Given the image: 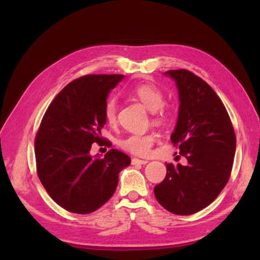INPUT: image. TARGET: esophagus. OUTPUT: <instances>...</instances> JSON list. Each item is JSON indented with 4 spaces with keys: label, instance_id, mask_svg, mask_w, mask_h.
<instances>
[{
    "label": "esophagus",
    "instance_id": "34e87169",
    "mask_svg": "<svg viewBox=\"0 0 260 260\" xmlns=\"http://www.w3.org/2000/svg\"><path fill=\"white\" fill-rule=\"evenodd\" d=\"M148 160H143V159H139V158H133L132 159V165H146Z\"/></svg>",
    "mask_w": 260,
    "mask_h": 260
}]
</instances>
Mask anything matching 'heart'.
Listing matches in <instances>:
<instances>
[{
  "mask_svg": "<svg viewBox=\"0 0 260 260\" xmlns=\"http://www.w3.org/2000/svg\"><path fill=\"white\" fill-rule=\"evenodd\" d=\"M132 94L135 99H138L149 111L155 112L153 121L164 122L166 120V114L164 111H160L161 105L164 104V95L161 91L151 85H141L135 87L132 90ZM117 101L116 99H110L104 108V117L109 125H114L117 121ZM155 142V135L153 134H131L122 139L119 144L124 150L134 153L138 156H147L151 150V147Z\"/></svg>",
  "mask_w": 260,
  "mask_h": 260,
  "instance_id": "b5f03b06",
  "label": "heart"
}]
</instances>
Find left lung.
Segmentation results:
<instances>
[{"label": "left lung", "instance_id": "obj_1", "mask_svg": "<svg viewBox=\"0 0 260 260\" xmlns=\"http://www.w3.org/2000/svg\"><path fill=\"white\" fill-rule=\"evenodd\" d=\"M164 76L174 80L180 103L171 140L188 164H167L155 196L170 212L189 215L212 203L226 186L236 139L225 105L203 79L187 70H171Z\"/></svg>", "mask_w": 260, "mask_h": 260}]
</instances>
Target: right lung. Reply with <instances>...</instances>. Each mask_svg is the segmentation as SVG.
I'll use <instances>...</instances> for the list:
<instances>
[{
    "mask_svg": "<svg viewBox=\"0 0 260 260\" xmlns=\"http://www.w3.org/2000/svg\"><path fill=\"white\" fill-rule=\"evenodd\" d=\"M121 74H89L70 82L52 100L35 138L38 175L61 208L87 214L111 199L122 169L131 158L117 149L91 156L102 143L104 108ZM110 144V142H107Z\"/></svg>",
    "mask_w": 260,
    "mask_h": 260,
    "instance_id": "obj_1",
    "label": "right lung"
}]
</instances>
